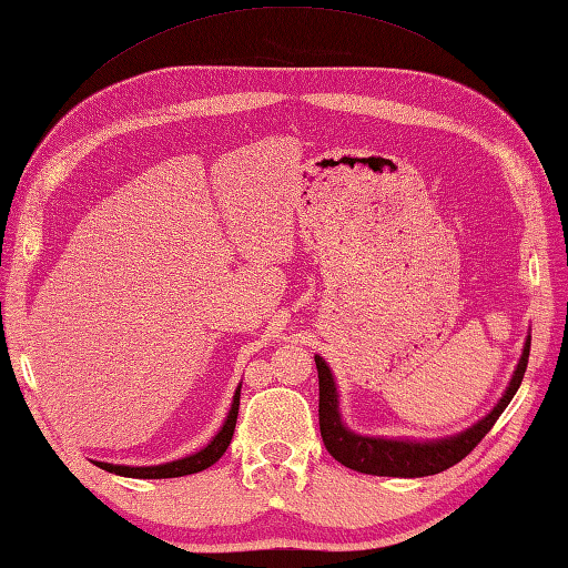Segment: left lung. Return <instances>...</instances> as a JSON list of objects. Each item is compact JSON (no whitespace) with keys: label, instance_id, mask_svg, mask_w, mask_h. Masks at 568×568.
<instances>
[{"label":"left lung","instance_id":"obj_1","mask_svg":"<svg viewBox=\"0 0 568 568\" xmlns=\"http://www.w3.org/2000/svg\"><path fill=\"white\" fill-rule=\"evenodd\" d=\"M527 358H530V336L525 341L523 355L518 361L516 373H513L510 385L506 387L504 397L486 414L481 420H477L471 428L450 435V438L440 440H394V438H367V435H358L344 426L338 412V392L336 382L332 375V367L324 363L322 355H314L316 373H320V430L322 440L326 445L328 455L338 459L341 465L363 471L375 474V477H428V474H438L457 465L459 459H465L474 447L481 443L486 433L494 428L498 416L504 414V408L510 404L513 394L518 392Z\"/></svg>","mask_w":568,"mask_h":568}]
</instances>
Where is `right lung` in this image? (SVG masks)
<instances>
[{
    "label": "right lung",
    "mask_w": 568,
    "mask_h": 568,
    "mask_svg": "<svg viewBox=\"0 0 568 568\" xmlns=\"http://www.w3.org/2000/svg\"><path fill=\"white\" fill-rule=\"evenodd\" d=\"M240 394H242V385L236 387L234 399H232V408L227 418H224L222 428L217 430V435L210 440L203 450H197L189 457L174 459V463H164V465H154V467H128V465H109V463H94L97 467L111 471V474H121V477H133V479H171V477H186V474H195L203 471L207 467H213L217 459L227 450V445L234 435V426H236V416H240Z\"/></svg>",
    "instance_id": "add662e5"
}]
</instances>
